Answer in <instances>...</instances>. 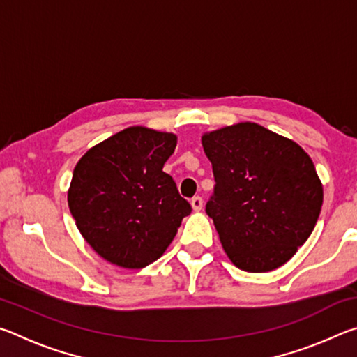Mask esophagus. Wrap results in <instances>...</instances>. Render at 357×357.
<instances>
[{
  "label": "esophagus",
  "mask_w": 357,
  "mask_h": 357,
  "mask_svg": "<svg viewBox=\"0 0 357 357\" xmlns=\"http://www.w3.org/2000/svg\"><path fill=\"white\" fill-rule=\"evenodd\" d=\"M190 204H192V208H193V211H202V208H203V198L202 197H193L192 200H190Z\"/></svg>",
  "instance_id": "34e87169"
}]
</instances>
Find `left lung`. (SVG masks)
Returning a JSON list of instances; mask_svg holds the SVG:
<instances>
[{
	"label": "left lung",
	"instance_id": "8db88e82",
	"mask_svg": "<svg viewBox=\"0 0 357 357\" xmlns=\"http://www.w3.org/2000/svg\"><path fill=\"white\" fill-rule=\"evenodd\" d=\"M214 192L206 214L223 250L247 273L285 264L317 225L323 185L299 144L255 123L204 134Z\"/></svg>",
	"mask_w": 357,
	"mask_h": 357
}]
</instances>
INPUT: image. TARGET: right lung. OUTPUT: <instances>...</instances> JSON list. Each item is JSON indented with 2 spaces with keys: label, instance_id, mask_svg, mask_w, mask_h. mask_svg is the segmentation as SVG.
I'll list each match as a JSON object with an SVG mask.
<instances>
[{
  "label": "right lung",
  "instance_id": "right-lung-1",
  "mask_svg": "<svg viewBox=\"0 0 357 357\" xmlns=\"http://www.w3.org/2000/svg\"><path fill=\"white\" fill-rule=\"evenodd\" d=\"M176 135L129 128L75 165L68 202L84 241L112 264L140 269L167 250L192 213L164 164Z\"/></svg>",
  "mask_w": 357,
  "mask_h": 357
}]
</instances>
